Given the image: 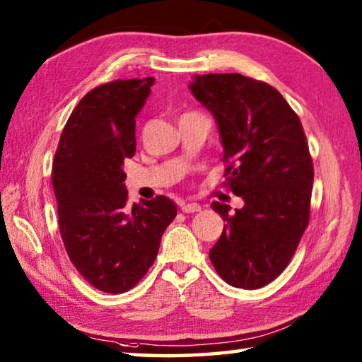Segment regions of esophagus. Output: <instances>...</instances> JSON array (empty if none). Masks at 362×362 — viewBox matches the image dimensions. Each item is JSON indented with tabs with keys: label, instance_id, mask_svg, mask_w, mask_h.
<instances>
[{
	"label": "esophagus",
	"instance_id": "obj_1",
	"mask_svg": "<svg viewBox=\"0 0 362 362\" xmlns=\"http://www.w3.org/2000/svg\"><path fill=\"white\" fill-rule=\"evenodd\" d=\"M180 209H182V212H185V214H192V212H199L201 206L198 203H182Z\"/></svg>",
	"mask_w": 362,
	"mask_h": 362
}]
</instances>
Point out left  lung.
<instances>
[{"instance_id":"1","label":"left lung","mask_w":362,"mask_h":362,"mask_svg":"<svg viewBox=\"0 0 362 362\" xmlns=\"http://www.w3.org/2000/svg\"><path fill=\"white\" fill-rule=\"evenodd\" d=\"M193 95L216 116L223 187L243 209L212 203L223 231L209 257L230 286L259 289L289 265L310 222L313 159L302 122L278 89L240 73L196 75Z\"/></svg>"}]
</instances>
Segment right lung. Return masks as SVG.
Wrapping results in <instances>:
<instances>
[{"mask_svg":"<svg viewBox=\"0 0 362 362\" xmlns=\"http://www.w3.org/2000/svg\"><path fill=\"white\" fill-rule=\"evenodd\" d=\"M155 79H116L73 110L52 163L59 230L69 259L95 289H132L156 259L177 216L166 196L127 206L122 163L136 153V116Z\"/></svg>","mask_w":362,"mask_h":362,"instance_id":"obj_1","label":"right lung"}]
</instances>
